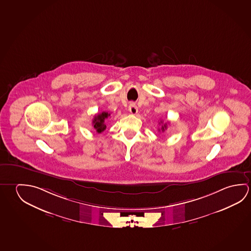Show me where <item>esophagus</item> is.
Segmentation results:
<instances>
[{
    "label": "esophagus",
    "instance_id": "esophagus-1",
    "mask_svg": "<svg viewBox=\"0 0 251 251\" xmlns=\"http://www.w3.org/2000/svg\"><path fill=\"white\" fill-rule=\"evenodd\" d=\"M128 110L131 113L132 115H136V113L138 112V108L136 107L135 103L131 102L128 106Z\"/></svg>",
    "mask_w": 251,
    "mask_h": 251
}]
</instances>
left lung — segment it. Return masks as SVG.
Returning <instances> with one entry per match:
<instances>
[{"instance_id": "obj_1", "label": "left lung", "mask_w": 251, "mask_h": 251, "mask_svg": "<svg viewBox=\"0 0 251 251\" xmlns=\"http://www.w3.org/2000/svg\"><path fill=\"white\" fill-rule=\"evenodd\" d=\"M162 124V125H161V129H159V131L164 132L166 130V128H167V124H163V121H160V123H159V124Z\"/></svg>"}]
</instances>
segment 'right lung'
Returning a JSON list of instances; mask_svg holds the SVG:
<instances>
[{"label":"right lung","mask_w":251,"mask_h":251,"mask_svg":"<svg viewBox=\"0 0 251 251\" xmlns=\"http://www.w3.org/2000/svg\"><path fill=\"white\" fill-rule=\"evenodd\" d=\"M109 114L107 112H102L100 114L95 115V118L93 120V125L97 133H101L106 129V124H105V120L107 119L109 116Z\"/></svg>","instance_id":"add662e5"}]
</instances>
